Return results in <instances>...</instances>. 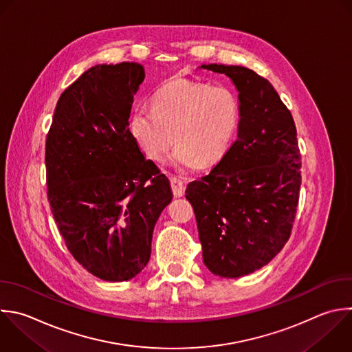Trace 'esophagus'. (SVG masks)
<instances>
[{
    "mask_svg": "<svg viewBox=\"0 0 352 352\" xmlns=\"http://www.w3.org/2000/svg\"><path fill=\"white\" fill-rule=\"evenodd\" d=\"M170 186L175 197H183L186 191V183L179 177H170Z\"/></svg>",
    "mask_w": 352,
    "mask_h": 352,
    "instance_id": "34e87169",
    "label": "esophagus"
}]
</instances>
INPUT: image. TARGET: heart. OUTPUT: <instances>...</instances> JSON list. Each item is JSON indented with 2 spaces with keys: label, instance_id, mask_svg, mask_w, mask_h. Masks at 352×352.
Returning <instances> with one entry per match:
<instances>
[{
  "label": "heart",
  "instance_id": "1",
  "mask_svg": "<svg viewBox=\"0 0 352 352\" xmlns=\"http://www.w3.org/2000/svg\"><path fill=\"white\" fill-rule=\"evenodd\" d=\"M241 121L235 92L206 82L173 80L131 116L133 139L151 160L161 161L179 143L170 164L179 169L217 165L230 151Z\"/></svg>",
  "mask_w": 352,
  "mask_h": 352
}]
</instances>
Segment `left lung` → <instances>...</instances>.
<instances>
[{
	"instance_id": "8db88e82",
	"label": "left lung",
	"mask_w": 352,
	"mask_h": 352,
	"mask_svg": "<svg viewBox=\"0 0 352 352\" xmlns=\"http://www.w3.org/2000/svg\"><path fill=\"white\" fill-rule=\"evenodd\" d=\"M226 74L238 91V138L209 175L187 186L204 264L239 278L270 263L293 227L301 157L293 117L274 87L242 66L202 65Z\"/></svg>"
}]
</instances>
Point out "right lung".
<instances>
[{
	"mask_svg": "<svg viewBox=\"0 0 352 352\" xmlns=\"http://www.w3.org/2000/svg\"><path fill=\"white\" fill-rule=\"evenodd\" d=\"M139 63L98 65L59 98L47 136L48 201L73 257L92 275L122 282L148 263L169 180L129 131Z\"/></svg>",
	"mask_w": 352,
	"mask_h": 352,
	"instance_id": "right-lung-1",
	"label": "right lung"
}]
</instances>
